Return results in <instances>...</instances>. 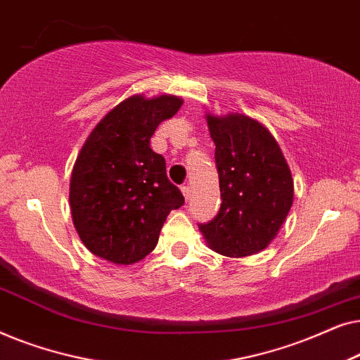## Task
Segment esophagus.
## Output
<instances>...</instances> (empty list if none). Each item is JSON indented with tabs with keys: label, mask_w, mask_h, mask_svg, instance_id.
I'll return each mask as SVG.
<instances>
[{
	"label": "esophagus",
	"mask_w": 360,
	"mask_h": 360,
	"mask_svg": "<svg viewBox=\"0 0 360 360\" xmlns=\"http://www.w3.org/2000/svg\"><path fill=\"white\" fill-rule=\"evenodd\" d=\"M181 193H184L185 200H190V196H191V188H190L188 185H184V186H181Z\"/></svg>",
	"instance_id": "obj_1"
}]
</instances>
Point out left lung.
Segmentation results:
<instances>
[{
	"instance_id": "8db88e82",
	"label": "left lung",
	"mask_w": 360,
	"mask_h": 360,
	"mask_svg": "<svg viewBox=\"0 0 360 360\" xmlns=\"http://www.w3.org/2000/svg\"><path fill=\"white\" fill-rule=\"evenodd\" d=\"M219 175L221 208L200 224L210 249L226 257H248L272 243L293 203V179L282 149L254 117L208 112Z\"/></svg>"
}]
</instances>
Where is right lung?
I'll list each match as a JSON object with an SVG mask.
<instances>
[{
  "label": "right lung",
  "mask_w": 360,
  "mask_h": 360,
  "mask_svg": "<svg viewBox=\"0 0 360 360\" xmlns=\"http://www.w3.org/2000/svg\"><path fill=\"white\" fill-rule=\"evenodd\" d=\"M175 95H132L95 126L70 179L72 219L85 248L108 262L131 265L155 249L172 210L185 203L150 149L162 121L180 110Z\"/></svg>",
  "instance_id": "right-lung-1"
}]
</instances>
